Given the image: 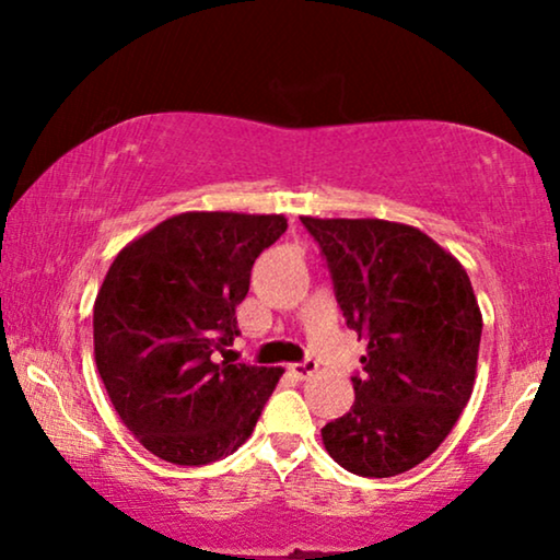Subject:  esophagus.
Here are the masks:
<instances>
[{"instance_id": "34e87169", "label": "esophagus", "mask_w": 560, "mask_h": 560, "mask_svg": "<svg viewBox=\"0 0 560 560\" xmlns=\"http://www.w3.org/2000/svg\"><path fill=\"white\" fill-rule=\"evenodd\" d=\"M318 370V364L316 362H301V364H290V374H293V377H298V380H308L313 372Z\"/></svg>"}]
</instances>
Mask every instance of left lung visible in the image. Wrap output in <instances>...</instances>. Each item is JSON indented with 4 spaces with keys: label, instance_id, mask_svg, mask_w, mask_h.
I'll use <instances>...</instances> for the list:
<instances>
[{
    "label": "left lung",
    "instance_id": "8db88e82",
    "mask_svg": "<svg viewBox=\"0 0 560 560\" xmlns=\"http://www.w3.org/2000/svg\"><path fill=\"white\" fill-rule=\"evenodd\" d=\"M347 326L366 341L347 416L320 428L336 464L385 479L425 462L469 402L481 311L462 262L416 226L301 217Z\"/></svg>",
    "mask_w": 560,
    "mask_h": 560
}]
</instances>
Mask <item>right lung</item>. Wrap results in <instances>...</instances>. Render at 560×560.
Wrapping results in <instances>:
<instances>
[{
  "mask_svg": "<svg viewBox=\"0 0 560 560\" xmlns=\"http://www.w3.org/2000/svg\"><path fill=\"white\" fill-rule=\"evenodd\" d=\"M282 213L186 211L114 257L94 303L96 370L137 441L178 466L234 454L255 431L280 366L219 362L236 305Z\"/></svg>",
  "mask_w": 560,
  "mask_h": 560,
  "instance_id": "right-lung-1",
  "label": "right lung"
}]
</instances>
